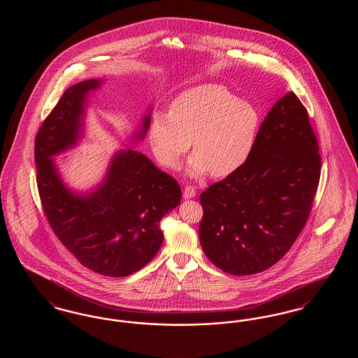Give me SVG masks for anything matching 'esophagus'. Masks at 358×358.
<instances>
[{
  "label": "esophagus",
  "mask_w": 358,
  "mask_h": 358,
  "mask_svg": "<svg viewBox=\"0 0 358 358\" xmlns=\"http://www.w3.org/2000/svg\"><path fill=\"white\" fill-rule=\"evenodd\" d=\"M196 196V189L193 187H185L184 189V199H193Z\"/></svg>",
  "instance_id": "1"
}]
</instances>
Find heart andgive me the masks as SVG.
Segmentation results:
<instances>
[{"instance_id": "heart-1", "label": "heart", "mask_w": 358, "mask_h": 358, "mask_svg": "<svg viewBox=\"0 0 358 358\" xmlns=\"http://www.w3.org/2000/svg\"><path fill=\"white\" fill-rule=\"evenodd\" d=\"M260 117L255 106L216 83L196 85L177 95L169 113L155 111L149 124V142L155 159L177 169L190 148V177L210 171L228 177L243 168L255 149Z\"/></svg>"}]
</instances>
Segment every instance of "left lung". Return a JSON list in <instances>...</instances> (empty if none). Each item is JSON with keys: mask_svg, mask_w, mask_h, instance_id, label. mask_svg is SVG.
Here are the masks:
<instances>
[{"mask_svg": "<svg viewBox=\"0 0 358 358\" xmlns=\"http://www.w3.org/2000/svg\"><path fill=\"white\" fill-rule=\"evenodd\" d=\"M320 173L306 108L287 92L263 120L247 164L200 196L199 236L206 257L238 276L270 268L303 229Z\"/></svg>", "mask_w": 358, "mask_h": 358, "instance_id": "left-lung-1", "label": "left lung"}]
</instances>
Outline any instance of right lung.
Wrapping results in <instances>:
<instances>
[{
    "instance_id": "add662e5",
    "label": "right lung",
    "mask_w": 358,
    "mask_h": 358,
    "mask_svg": "<svg viewBox=\"0 0 358 358\" xmlns=\"http://www.w3.org/2000/svg\"><path fill=\"white\" fill-rule=\"evenodd\" d=\"M103 79L69 87L44 120L34 141L37 187L56 236L95 273L127 276L146 266L164 241L159 222L181 203V187L145 154L130 146L113 154L102 181L88 190L64 182L55 157L73 149L85 134L90 92ZM148 110L130 145L145 139Z\"/></svg>"
}]
</instances>
